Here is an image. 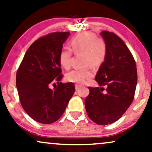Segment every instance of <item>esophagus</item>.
<instances>
[{
    "instance_id": "obj_1",
    "label": "esophagus",
    "mask_w": 152,
    "mask_h": 152,
    "mask_svg": "<svg viewBox=\"0 0 152 152\" xmlns=\"http://www.w3.org/2000/svg\"><path fill=\"white\" fill-rule=\"evenodd\" d=\"M80 87H81L80 85H79V84H75V88H76V90L79 89V88H80Z\"/></svg>"
}]
</instances>
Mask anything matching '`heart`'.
<instances>
[{"label": "heart", "instance_id": "obj_1", "mask_svg": "<svg viewBox=\"0 0 152 152\" xmlns=\"http://www.w3.org/2000/svg\"><path fill=\"white\" fill-rule=\"evenodd\" d=\"M70 47L75 54H83L84 66L96 67L100 65L105 59L107 53V47L103 40L97 38L94 33L86 31L79 34L72 39ZM71 51L63 49L59 54V64L65 69L70 66ZM93 76V72L89 67L82 69H74L66 75V79L70 82L77 84L84 83L87 79Z\"/></svg>", "mask_w": 152, "mask_h": 152}]
</instances>
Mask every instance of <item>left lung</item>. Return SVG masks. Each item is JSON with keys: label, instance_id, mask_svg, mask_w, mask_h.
<instances>
[{"label": "left lung", "instance_id": "1", "mask_svg": "<svg viewBox=\"0 0 152 152\" xmlns=\"http://www.w3.org/2000/svg\"><path fill=\"white\" fill-rule=\"evenodd\" d=\"M100 35L107 47L105 60L95 80L101 87H88L84 101L88 117L99 125L117 121L133 102L137 74L135 61L126 45L115 33L103 31ZM103 86H106L104 92Z\"/></svg>", "mask_w": 152, "mask_h": 152}]
</instances>
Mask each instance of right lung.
Returning <instances> with one entry per match:
<instances>
[{
	"label": "right lung",
	"mask_w": 152,
	"mask_h": 152,
	"mask_svg": "<svg viewBox=\"0 0 152 152\" xmlns=\"http://www.w3.org/2000/svg\"><path fill=\"white\" fill-rule=\"evenodd\" d=\"M70 33H52L35 40L23 56L16 76V86L23 109L39 123L50 124L61 117L73 96L72 82L62 79L59 54ZM59 84L53 90L50 83Z\"/></svg>",
	"instance_id": "add662e5"
}]
</instances>
